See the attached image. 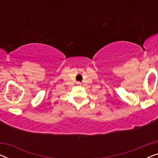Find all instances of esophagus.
Returning <instances> with one entry per match:
<instances>
[{
    "mask_svg": "<svg viewBox=\"0 0 158 158\" xmlns=\"http://www.w3.org/2000/svg\"><path fill=\"white\" fill-rule=\"evenodd\" d=\"M77 85H81V83H80V82H77Z\"/></svg>",
    "mask_w": 158,
    "mask_h": 158,
    "instance_id": "34e87169",
    "label": "esophagus"
}]
</instances>
